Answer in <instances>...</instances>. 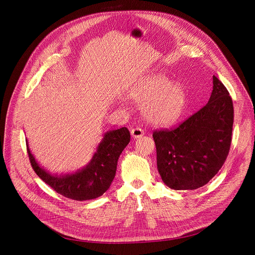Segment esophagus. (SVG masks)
I'll list each match as a JSON object with an SVG mask.
<instances>
[{
	"label": "esophagus",
	"instance_id": "1",
	"mask_svg": "<svg viewBox=\"0 0 255 255\" xmlns=\"http://www.w3.org/2000/svg\"><path fill=\"white\" fill-rule=\"evenodd\" d=\"M144 134V132L141 128H133L131 130V135L133 138H139Z\"/></svg>",
	"mask_w": 255,
	"mask_h": 255
}]
</instances>
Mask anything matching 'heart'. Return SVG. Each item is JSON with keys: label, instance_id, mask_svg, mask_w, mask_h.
<instances>
[{"label": "heart", "instance_id": "b5f03b06", "mask_svg": "<svg viewBox=\"0 0 255 255\" xmlns=\"http://www.w3.org/2000/svg\"><path fill=\"white\" fill-rule=\"evenodd\" d=\"M130 98L137 103H145L143 116L153 125L168 126L183 115L187 95L180 84L162 75H152L144 78L130 93Z\"/></svg>", "mask_w": 255, "mask_h": 255}]
</instances>
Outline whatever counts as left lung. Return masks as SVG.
I'll return each mask as SVG.
<instances>
[{
  "label": "left lung",
  "mask_w": 255,
  "mask_h": 255,
  "mask_svg": "<svg viewBox=\"0 0 255 255\" xmlns=\"http://www.w3.org/2000/svg\"><path fill=\"white\" fill-rule=\"evenodd\" d=\"M234 105L229 91L213 76L208 103L179 127L153 133L157 168L173 190H194L216 175L229 155Z\"/></svg>",
  "instance_id": "left-lung-1"
}]
</instances>
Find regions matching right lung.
Here are the masks:
<instances>
[{
    "mask_svg": "<svg viewBox=\"0 0 255 255\" xmlns=\"http://www.w3.org/2000/svg\"><path fill=\"white\" fill-rule=\"evenodd\" d=\"M130 141L126 127L104 133L91 161L72 173H50L36 161L26 139V149L31 165L37 176L51 188L67 198L74 200L94 199L109 190L116 176L118 159Z\"/></svg>",
    "mask_w": 255,
    "mask_h": 255,
    "instance_id": "1",
    "label": "right lung"
}]
</instances>
